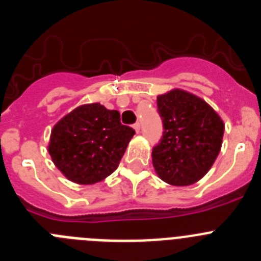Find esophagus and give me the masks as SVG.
I'll list each match as a JSON object with an SVG mask.
<instances>
[{
	"mask_svg": "<svg viewBox=\"0 0 261 261\" xmlns=\"http://www.w3.org/2000/svg\"><path fill=\"white\" fill-rule=\"evenodd\" d=\"M133 129L136 130V133H140V129H141V125H140V123H136L135 125H133Z\"/></svg>",
	"mask_w": 261,
	"mask_h": 261,
	"instance_id": "esophagus-1",
	"label": "esophagus"
}]
</instances>
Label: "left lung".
I'll return each mask as SVG.
<instances>
[{
  "label": "left lung",
  "instance_id": "obj_1",
  "mask_svg": "<svg viewBox=\"0 0 261 261\" xmlns=\"http://www.w3.org/2000/svg\"><path fill=\"white\" fill-rule=\"evenodd\" d=\"M156 106L165 128L151 153L156 175L170 186L197 183L220 154L223 120L204 99L181 89L156 96Z\"/></svg>",
  "mask_w": 261,
  "mask_h": 261
}]
</instances>
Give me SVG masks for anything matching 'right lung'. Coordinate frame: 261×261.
<instances>
[{
    "label": "right lung",
    "instance_id": "add662e5",
    "mask_svg": "<svg viewBox=\"0 0 261 261\" xmlns=\"http://www.w3.org/2000/svg\"><path fill=\"white\" fill-rule=\"evenodd\" d=\"M133 135L132 128L120 123L119 111L87 103L53 125L48 153L68 180L95 184L116 170Z\"/></svg>",
    "mask_w": 261,
    "mask_h": 261
}]
</instances>
